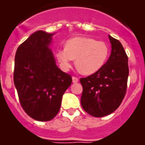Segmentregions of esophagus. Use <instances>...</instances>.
<instances>
[{
    "label": "esophagus",
    "instance_id": "34e87169",
    "mask_svg": "<svg viewBox=\"0 0 145 145\" xmlns=\"http://www.w3.org/2000/svg\"><path fill=\"white\" fill-rule=\"evenodd\" d=\"M72 82L76 83L78 82V77H76V76H72Z\"/></svg>",
    "mask_w": 145,
    "mask_h": 145
}]
</instances>
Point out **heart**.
<instances>
[{
  "label": "heart",
  "instance_id": "obj_1",
  "mask_svg": "<svg viewBox=\"0 0 145 145\" xmlns=\"http://www.w3.org/2000/svg\"><path fill=\"white\" fill-rule=\"evenodd\" d=\"M110 54L109 45L103 41L87 37H75L66 42L64 48L57 50L56 56L63 70H68L75 59L82 74L91 75L103 67Z\"/></svg>",
  "mask_w": 145,
  "mask_h": 145
}]
</instances>
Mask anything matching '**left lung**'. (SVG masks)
Returning <instances> with one entry per match:
<instances>
[{
	"label": "left lung",
	"mask_w": 145,
	"mask_h": 145,
	"mask_svg": "<svg viewBox=\"0 0 145 145\" xmlns=\"http://www.w3.org/2000/svg\"><path fill=\"white\" fill-rule=\"evenodd\" d=\"M111 54L101 69L85 78H81L83 110L95 117L110 114L118 108L127 89L128 56L122 44L109 35Z\"/></svg>",
	"instance_id": "left-lung-1"
}]
</instances>
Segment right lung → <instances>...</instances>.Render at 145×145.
I'll use <instances>...</instances> for the list:
<instances>
[{"instance_id": "1", "label": "right lung", "mask_w": 145, "mask_h": 145, "mask_svg": "<svg viewBox=\"0 0 145 145\" xmlns=\"http://www.w3.org/2000/svg\"><path fill=\"white\" fill-rule=\"evenodd\" d=\"M53 35L35 32L15 55L13 82L20 104L31 118L42 122L57 115L63 95L72 83V76L57 67L48 48Z\"/></svg>"}]
</instances>
